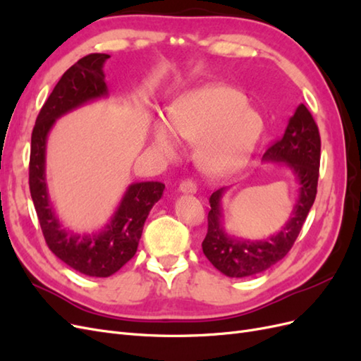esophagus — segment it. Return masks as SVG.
I'll return each instance as SVG.
<instances>
[{
    "instance_id": "obj_1",
    "label": "esophagus",
    "mask_w": 361,
    "mask_h": 361,
    "mask_svg": "<svg viewBox=\"0 0 361 361\" xmlns=\"http://www.w3.org/2000/svg\"><path fill=\"white\" fill-rule=\"evenodd\" d=\"M179 190L182 192H188V194H194L197 191V183H195L192 179H185L180 182L179 185Z\"/></svg>"
}]
</instances>
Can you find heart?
<instances>
[{
	"instance_id": "heart-1",
	"label": "heart",
	"mask_w": 361,
	"mask_h": 361,
	"mask_svg": "<svg viewBox=\"0 0 361 361\" xmlns=\"http://www.w3.org/2000/svg\"><path fill=\"white\" fill-rule=\"evenodd\" d=\"M170 123L158 122L154 143L166 157L178 154V137L199 145V161L211 174H227L243 166L264 130L247 97L232 87L206 85L190 92L171 108Z\"/></svg>"
}]
</instances>
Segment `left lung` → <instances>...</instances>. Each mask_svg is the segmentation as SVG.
Masks as SVG:
<instances>
[{"mask_svg":"<svg viewBox=\"0 0 361 361\" xmlns=\"http://www.w3.org/2000/svg\"><path fill=\"white\" fill-rule=\"evenodd\" d=\"M264 159L288 164L300 182V197L290 220L276 236L250 243L228 238L223 231L220 203L224 188L211 195L207 233L202 248L207 260L228 277L253 276L277 264L289 253L309 215L318 191L321 137L318 125L304 104L290 117L285 134L267 149Z\"/></svg>","mask_w":361,"mask_h":361,"instance_id":"obj_1","label":"left lung"}]
</instances>
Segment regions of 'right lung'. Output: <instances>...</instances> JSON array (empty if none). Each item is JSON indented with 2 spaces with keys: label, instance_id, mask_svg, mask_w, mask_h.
<instances>
[{
  "label": "right lung",
  "instance_id": "1",
  "mask_svg": "<svg viewBox=\"0 0 361 361\" xmlns=\"http://www.w3.org/2000/svg\"><path fill=\"white\" fill-rule=\"evenodd\" d=\"M108 54H89L63 73L43 104L31 134L28 183L47 245L64 264L90 277H110L134 257L146 218L162 195L161 182L133 183L111 223L97 235H73L60 226L49 204L45 180L47 137L56 120L73 108L106 94Z\"/></svg>",
  "mask_w": 361,
  "mask_h": 361
}]
</instances>
